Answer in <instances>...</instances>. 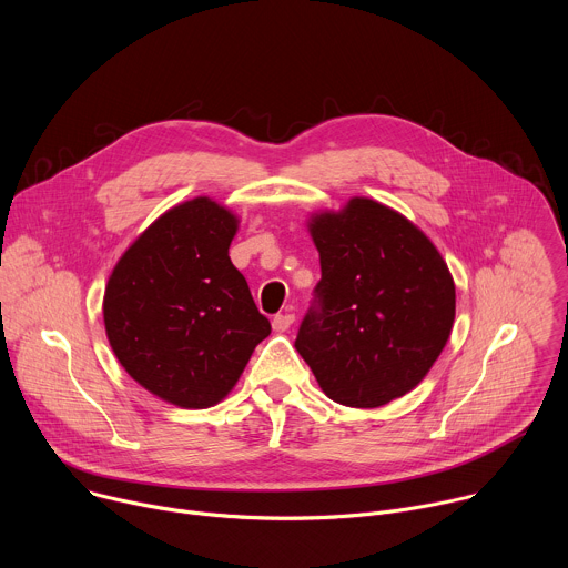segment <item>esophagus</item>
<instances>
[{"label":"esophagus","mask_w":568,"mask_h":568,"mask_svg":"<svg viewBox=\"0 0 568 568\" xmlns=\"http://www.w3.org/2000/svg\"><path fill=\"white\" fill-rule=\"evenodd\" d=\"M292 323H294V314H290V312L276 314L274 321H272V328H274L276 333H285V331L292 328Z\"/></svg>","instance_id":"esophagus-1"}]
</instances>
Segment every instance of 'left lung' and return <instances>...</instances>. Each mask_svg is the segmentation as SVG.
Instances as JSON below:
<instances>
[{
	"mask_svg": "<svg viewBox=\"0 0 568 568\" xmlns=\"http://www.w3.org/2000/svg\"><path fill=\"white\" fill-rule=\"evenodd\" d=\"M307 231L321 261L318 307L303 318L296 351L331 399L384 407L414 390L447 346L452 272L423 229L371 197L312 211Z\"/></svg>",
	"mask_w": 568,
	"mask_h": 568,
	"instance_id": "obj_1",
	"label": "left lung"
}]
</instances>
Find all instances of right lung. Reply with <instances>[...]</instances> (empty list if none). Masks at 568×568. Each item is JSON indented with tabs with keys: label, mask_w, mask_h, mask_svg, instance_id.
<instances>
[{
	"label": "right lung",
	"mask_w": 568,
	"mask_h": 568,
	"mask_svg": "<svg viewBox=\"0 0 568 568\" xmlns=\"http://www.w3.org/2000/svg\"><path fill=\"white\" fill-rule=\"evenodd\" d=\"M240 217L200 195L143 229L103 296L108 342L125 373L182 409H209L272 333L229 245Z\"/></svg>",
	"instance_id": "1"
}]
</instances>
